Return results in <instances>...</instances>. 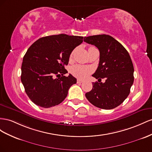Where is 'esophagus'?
Returning a JSON list of instances; mask_svg holds the SVG:
<instances>
[{
  "mask_svg": "<svg viewBox=\"0 0 152 152\" xmlns=\"http://www.w3.org/2000/svg\"><path fill=\"white\" fill-rule=\"evenodd\" d=\"M81 83H83V81H82V80H77V83L81 84Z\"/></svg>",
  "mask_w": 152,
  "mask_h": 152,
  "instance_id": "obj_1",
  "label": "esophagus"
}]
</instances>
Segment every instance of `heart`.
<instances>
[{
    "label": "heart",
    "instance_id": "b5f03b06",
    "mask_svg": "<svg viewBox=\"0 0 152 152\" xmlns=\"http://www.w3.org/2000/svg\"><path fill=\"white\" fill-rule=\"evenodd\" d=\"M73 52H72L70 57H72ZM93 72V69L89 66H84L81 65H75L71 68L72 75L79 79H85L88 77Z\"/></svg>",
    "mask_w": 152,
    "mask_h": 152
}]
</instances>
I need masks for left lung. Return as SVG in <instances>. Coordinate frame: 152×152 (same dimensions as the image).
<instances>
[{
	"label": "left lung",
	"mask_w": 152,
	"mask_h": 152,
	"mask_svg": "<svg viewBox=\"0 0 152 152\" xmlns=\"http://www.w3.org/2000/svg\"><path fill=\"white\" fill-rule=\"evenodd\" d=\"M84 41L95 46L100 52L99 66L92 76L101 81L106 80L104 83L94 82L92 90L85 96L95 106L113 109L128 97L133 84L134 66L131 57L126 49L109 35L85 37Z\"/></svg>",
	"instance_id": "1"
}]
</instances>
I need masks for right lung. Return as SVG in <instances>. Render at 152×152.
<instances>
[{"mask_svg": "<svg viewBox=\"0 0 152 152\" xmlns=\"http://www.w3.org/2000/svg\"><path fill=\"white\" fill-rule=\"evenodd\" d=\"M83 37L58 34L39 39L23 58L21 81L26 94L35 104L48 108L61 103L76 79L65 69L72 50Z\"/></svg>", "mask_w": 152, "mask_h": 152, "instance_id": "right-lung-1", "label": "right lung"}]
</instances>
